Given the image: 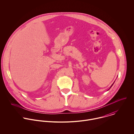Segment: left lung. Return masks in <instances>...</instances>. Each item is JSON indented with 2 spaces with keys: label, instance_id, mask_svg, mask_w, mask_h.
<instances>
[{
  "label": "left lung",
  "instance_id": "left-lung-1",
  "mask_svg": "<svg viewBox=\"0 0 134 134\" xmlns=\"http://www.w3.org/2000/svg\"><path fill=\"white\" fill-rule=\"evenodd\" d=\"M114 83H113V84H114ZM113 85H111V87H110V88H111V87H112V86H113Z\"/></svg>",
  "mask_w": 134,
  "mask_h": 134
}]
</instances>
